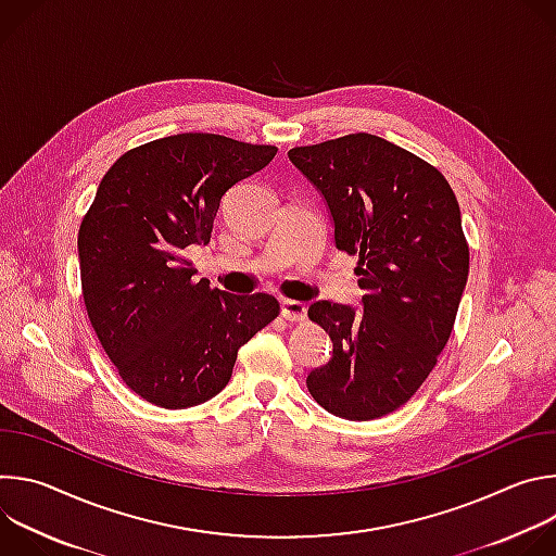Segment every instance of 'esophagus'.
<instances>
[{"label":"esophagus","mask_w":556,"mask_h":556,"mask_svg":"<svg viewBox=\"0 0 556 556\" xmlns=\"http://www.w3.org/2000/svg\"><path fill=\"white\" fill-rule=\"evenodd\" d=\"M305 314H307V309H305V305L301 301H290V299L281 301V316H283L286 321L299 324V321L305 319Z\"/></svg>","instance_id":"obj_1"}]
</instances>
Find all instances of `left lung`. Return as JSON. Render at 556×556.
I'll return each mask as SVG.
<instances>
[{
    "instance_id": "obj_1",
    "label": "left lung",
    "mask_w": 556,
    "mask_h": 556,
    "mask_svg": "<svg viewBox=\"0 0 556 556\" xmlns=\"http://www.w3.org/2000/svg\"><path fill=\"white\" fill-rule=\"evenodd\" d=\"M321 191L334 244L356 255L363 307L316 301L309 321L334 352L307 391L345 420L403 407L444 350L468 277V244L446 178L416 153L374 134H348L288 151Z\"/></svg>"
}]
</instances>
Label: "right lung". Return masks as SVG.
I'll return each mask as SVG.
<instances>
[{"instance_id":"right-lung-1","label":"right lung","mask_w":556,"mask_h":556,"mask_svg":"<svg viewBox=\"0 0 556 556\" xmlns=\"http://www.w3.org/2000/svg\"><path fill=\"white\" fill-rule=\"evenodd\" d=\"M275 153L219 134H178L125 151L103 176L78 228L84 301L118 376L147 403L211 401L240 348L277 319L273 294L211 288L182 257L208 244L222 195Z\"/></svg>"}]
</instances>
